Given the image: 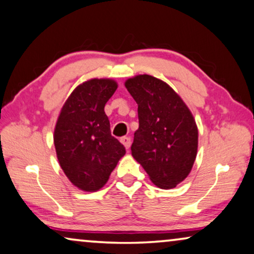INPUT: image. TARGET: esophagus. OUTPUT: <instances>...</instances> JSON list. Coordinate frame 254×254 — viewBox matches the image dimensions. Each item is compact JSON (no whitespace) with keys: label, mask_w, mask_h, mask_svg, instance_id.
<instances>
[{"label":"esophagus","mask_w":254,"mask_h":254,"mask_svg":"<svg viewBox=\"0 0 254 254\" xmlns=\"http://www.w3.org/2000/svg\"><path fill=\"white\" fill-rule=\"evenodd\" d=\"M121 143L124 145L127 150H129L131 146V138L130 137H122L121 138Z\"/></svg>","instance_id":"esophagus-1"}]
</instances>
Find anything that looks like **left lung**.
Listing matches in <instances>:
<instances>
[{
    "label": "left lung",
    "instance_id": "8db88e82",
    "mask_svg": "<svg viewBox=\"0 0 254 254\" xmlns=\"http://www.w3.org/2000/svg\"><path fill=\"white\" fill-rule=\"evenodd\" d=\"M125 87L138 104L132 157L159 188L177 187L197 154L198 131L190 110L166 82L147 74L127 79Z\"/></svg>",
    "mask_w": 254,
    "mask_h": 254
}]
</instances>
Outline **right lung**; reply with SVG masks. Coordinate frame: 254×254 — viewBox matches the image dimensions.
<instances>
[{
	"label": "right lung",
	"mask_w": 254,
	"mask_h": 254,
	"mask_svg": "<svg viewBox=\"0 0 254 254\" xmlns=\"http://www.w3.org/2000/svg\"><path fill=\"white\" fill-rule=\"evenodd\" d=\"M117 89L116 81L92 79L73 90L60 111L54 146L60 167L81 190L103 187L125 147L111 136L104 106Z\"/></svg>",
	"instance_id": "obj_1"
}]
</instances>
